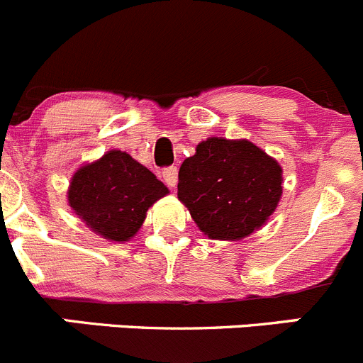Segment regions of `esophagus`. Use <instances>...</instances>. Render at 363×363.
Instances as JSON below:
<instances>
[{
    "mask_svg": "<svg viewBox=\"0 0 363 363\" xmlns=\"http://www.w3.org/2000/svg\"><path fill=\"white\" fill-rule=\"evenodd\" d=\"M162 176H164V182L169 185V187H176V182H178V167L176 165H169L162 171Z\"/></svg>",
    "mask_w": 363,
    "mask_h": 363,
    "instance_id": "34e87169",
    "label": "esophagus"
}]
</instances>
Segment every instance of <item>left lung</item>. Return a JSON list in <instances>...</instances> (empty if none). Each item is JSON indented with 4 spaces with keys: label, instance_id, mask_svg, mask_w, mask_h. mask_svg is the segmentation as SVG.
Returning a JSON list of instances; mask_svg holds the SVG:
<instances>
[{
    "label": "left lung",
    "instance_id": "obj_1",
    "mask_svg": "<svg viewBox=\"0 0 363 363\" xmlns=\"http://www.w3.org/2000/svg\"><path fill=\"white\" fill-rule=\"evenodd\" d=\"M281 196V167L247 140L212 137L185 158L178 198L210 239H242L260 228Z\"/></svg>",
    "mask_w": 363,
    "mask_h": 363
}]
</instances>
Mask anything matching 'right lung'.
I'll list each match as a JSON object with an SVG mask.
<instances>
[{"label": "right lung", "mask_w": 363, "mask_h": 363, "mask_svg": "<svg viewBox=\"0 0 363 363\" xmlns=\"http://www.w3.org/2000/svg\"><path fill=\"white\" fill-rule=\"evenodd\" d=\"M167 192L160 179L130 155L108 151L72 176L69 205L96 233L121 242L135 235L147 208Z\"/></svg>", "instance_id": "1"}]
</instances>
